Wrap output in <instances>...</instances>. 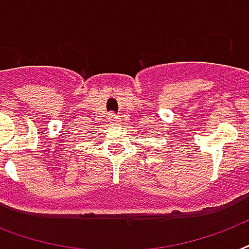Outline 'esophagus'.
Segmentation results:
<instances>
[{"instance_id":"obj_1","label":"esophagus","mask_w":249,"mask_h":249,"mask_svg":"<svg viewBox=\"0 0 249 249\" xmlns=\"http://www.w3.org/2000/svg\"><path fill=\"white\" fill-rule=\"evenodd\" d=\"M107 119H108L109 123H112V124H116V123H119V119H117V116L113 112H109Z\"/></svg>"}]
</instances>
